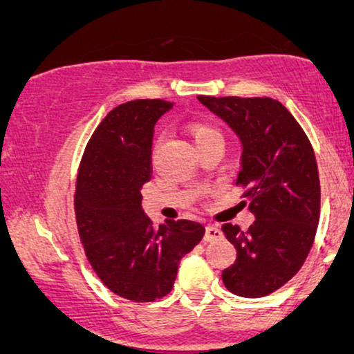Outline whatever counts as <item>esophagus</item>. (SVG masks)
<instances>
[{
  "instance_id": "1",
  "label": "esophagus",
  "mask_w": 354,
  "mask_h": 354,
  "mask_svg": "<svg viewBox=\"0 0 354 354\" xmlns=\"http://www.w3.org/2000/svg\"><path fill=\"white\" fill-rule=\"evenodd\" d=\"M221 230L218 226H206L205 231V241H216V239L221 238Z\"/></svg>"
}]
</instances>
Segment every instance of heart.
I'll return each instance as SVG.
<instances>
[{
  "label": "heart",
  "mask_w": 354,
  "mask_h": 354,
  "mask_svg": "<svg viewBox=\"0 0 354 354\" xmlns=\"http://www.w3.org/2000/svg\"><path fill=\"white\" fill-rule=\"evenodd\" d=\"M189 131L191 135H193L194 143L196 145L201 143V141L208 140V138L221 136V133H219L213 124L205 123V121H193V123L189 124Z\"/></svg>",
  "instance_id": "b5f03b06"
}]
</instances>
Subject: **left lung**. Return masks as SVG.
I'll return each mask as SVG.
<instances>
[{"label": "left lung", "instance_id": "8db88e82", "mask_svg": "<svg viewBox=\"0 0 354 354\" xmlns=\"http://www.w3.org/2000/svg\"><path fill=\"white\" fill-rule=\"evenodd\" d=\"M226 121L241 143L236 185L248 186L254 223L241 231L221 226L236 248V261L223 271L231 293L261 298L290 281L303 266L319 221V174L306 133L279 101L198 96Z\"/></svg>", "mask_w": 354, "mask_h": 354}]
</instances>
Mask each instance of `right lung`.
<instances>
[{"mask_svg":"<svg viewBox=\"0 0 354 354\" xmlns=\"http://www.w3.org/2000/svg\"><path fill=\"white\" fill-rule=\"evenodd\" d=\"M171 108L135 100L111 109L89 138L76 181V223L89 265L113 293L136 303L168 295L181 258L205 236V226L189 219L154 226L141 208L154 124Z\"/></svg>","mask_w":354,"mask_h":354,"instance_id":"obj_1","label":"right lung"}]
</instances>
